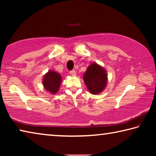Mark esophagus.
I'll use <instances>...</instances> for the list:
<instances>
[{"mask_svg":"<svg viewBox=\"0 0 156 156\" xmlns=\"http://www.w3.org/2000/svg\"><path fill=\"white\" fill-rule=\"evenodd\" d=\"M70 74L72 76H76V71L75 70H72L70 71Z\"/></svg>","mask_w":156,"mask_h":156,"instance_id":"1","label":"esophagus"}]
</instances>
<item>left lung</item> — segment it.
<instances>
[{
  "instance_id": "obj_1",
  "label": "left lung",
  "mask_w": 156,
  "mask_h": 156,
  "mask_svg": "<svg viewBox=\"0 0 156 156\" xmlns=\"http://www.w3.org/2000/svg\"><path fill=\"white\" fill-rule=\"evenodd\" d=\"M83 80L91 94H100L104 91L107 84L106 70L96 62L91 63L84 73Z\"/></svg>"
}]
</instances>
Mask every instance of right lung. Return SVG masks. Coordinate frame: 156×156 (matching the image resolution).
I'll use <instances>...</instances> for the list:
<instances>
[{
    "label": "right lung",
    "instance_id": "obj_1",
    "mask_svg": "<svg viewBox=\"0 0 156 156\" xmlns=\"http://www.w3.org/2000/svg\"><path fill=\"white\" fill-rule=\"evenodd\" d=\"M62 78L58 73L49 70L43 76V84L44 89L51 94H56L59 90Z\"/></svg>",
    "mask_w": 156,
    "mask_h": 156
}]
</instances>
